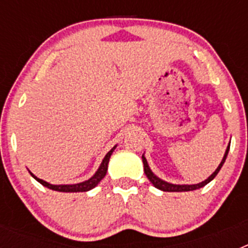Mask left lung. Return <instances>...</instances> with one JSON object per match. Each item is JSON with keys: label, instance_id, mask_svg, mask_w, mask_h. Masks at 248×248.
I'll return each instance as SVG.
<instances>
[{"label": "left lung", "instance_id": "8db88e82", "mask_svg": "<svg viewBox=\"0 0 248 248\" xmlns=\"http://www.w3.org/2000/svg\"><path fill=\"white\" fill-rule=\"evenodd\" d=\"M229 150H230V144H229V146H227L226 153H225V155H223V159L221 160V163H220V165L217 166V169H216V170H215V171L212 172V174L210 175V176L207 177L205 181H202V183H199V184H194V185H175V184H170V183H166V181L161 180V179H159V177H157L154 172L151 171L150 168H149V165H148V161H146L145 156L143 155L141 157H143L144 172H145L146 177H148L149 180H150V183L159 190H163V191H168V192L194 191V190L200 189V187H202V186L207 185V184H209L211 180H214L215 176L218 174V171H220L221 168H222L223 163H225V160H226V157H227V154H229Z\"/></svg>", "mask_w": 248, "mask_h": 248}]
</instances>
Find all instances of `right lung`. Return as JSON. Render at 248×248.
<instances>
[{
  "label": "right lung",
  "instance_id": "obj_1",
  "mask_svg": "<svg viewBox=\"0 0 248 248\" xmlns=\"http://www.w3.org/2000/svg\"><path fill=\"white\" fill-rule=\"evenodd\" d=\"M115 148H117V145L114 146L113 149H110V151H108V154L105 155L104 159H103V161H102V164H100L99 169L97 170V172H95V174H94L91 179L83 181V183L73 184V185H52V184L47 183V181H45V180H42V179L37 177L36 175H33L31 171H30V174L32 175V176H33L39 184H42L43 186H46V187H48V189H50V190H54V191H61V192L89 191V190L94 189V187H95V186H97L100 181H102L103 177L105 176V174H107V170H108L109 159H110L111 154H113V151Z\"/></svg>",
  "mask_w": 248,
  "mask_h": 248
}]
</instances>
